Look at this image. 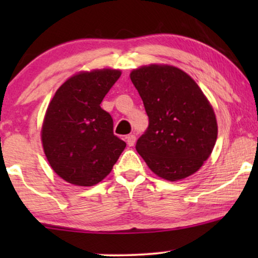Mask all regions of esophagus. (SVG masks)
<instances>
[{"label":"esophagus","mask_w":258,"mask_h":258,"mask_svg":"<svg viewBox=\"0 0 258 258\" xmlns=\"http://www.w3.org/2000/svg\"><path fill=\"white\" fill-rule=\"evenodd\" d=\"M125 140H126V143H128V146L129 147H133L134 144H135V142H136V136L134 135V134H130V135H128L125 137Z\"/></svg>","instance_id":"obj_1"}]
</instances>
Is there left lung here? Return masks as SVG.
Segmentation results:
<instances>
[{"instance_id":"1","label":"left lung","mask_w":258,"mask_h":258,"mask_svg":"<svg viewBox=\"0 0 258 258\" xmlns=\"http://www.w3.org/2000/svg\"><path fill=\"white\" fill-rule=\"evenodd\" d=\"M130 79L149 118L136 142L137 153L167 181L192 175L216 143L217 122L209 101L188 74L171 66L142 67Z\"/></svg>"}]
</instances>
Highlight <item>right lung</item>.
<instances>
[{
	"mask_svg": "<svg viewBox=\"0 0 258 258\" xmlns=\"http://www.w3.org/2000/svg\"><path fill=\"white\" fill-rule=\"evenodd\" d=\"M119 76L121 72L112 69L77 74L48 105L42 126L44 154L56 174L72 184H97L126 146L114 135L111 115L101 108Z\"/></svg>",
	"mask_w": 258,
	"mask_h": 258,
	"instance_id": "1",
	"label": "right lung"
}]
</instances>
